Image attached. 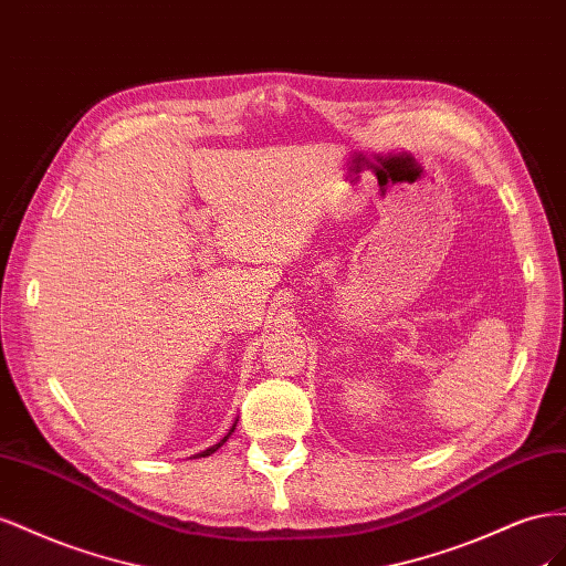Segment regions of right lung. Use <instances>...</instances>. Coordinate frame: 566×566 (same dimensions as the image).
I'll return each instance as SVG.
<instances>
[{"label": "right lung", "instance_id": "add662e5", "mask_svg": "<svg viewBox=\"0 0 566 566\" xmlns=\"http://www.w3.org/2000/svg\"><path fill=\"white\" fill-rule=\"evenodd\" d=\"M234 427H237V424H234ZM234 427H232V429H230V433H232V431H234ZM230 433H228V436H230ZM228 436H224V439H222V441H220V443H216V446H213V448H208V450H203V453H201V458H206V455H211V453H216V450H218V448H220V446H222V443H224V441H228Z\"/></svg>", "mask_w": 566, "mask_h": 566}]
</instances>
